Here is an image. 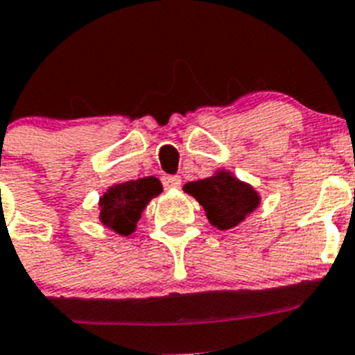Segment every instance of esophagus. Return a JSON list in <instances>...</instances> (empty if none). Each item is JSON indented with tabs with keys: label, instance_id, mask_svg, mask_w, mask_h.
<instances>
[{
	"label": "esophagus",
	"instance_id": "obj_1",
	"mask_svg": "<svg viewBox=\"0 0 355 355\" xmlns=\"http://www.w3.org/2000/svg\"><path fill=\"white\" fill-rule=\"evenodd\" d=\"M163 187L171 190V188H180L181 187V178L180 175H165L163 178Z\"/></svg>",
	"mask_w": 355,
	"mask_h": 355
}]
</instances>
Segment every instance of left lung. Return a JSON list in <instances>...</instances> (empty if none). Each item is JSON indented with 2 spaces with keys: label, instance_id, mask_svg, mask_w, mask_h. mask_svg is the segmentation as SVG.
Instances as JSON below:
<instances>
[{
  "label": "left lung",
  "instance_id": "left-lung-1",
  "mask_svg": "<svg viewBox=\"0 0 355 355\" xmlns=\"http://www.w3.org/2000/svg\"><path fill=\"white\" fill-rule=\"evenodd\" d=\"M183 188L184 192L199 200L209 224L220 231L245 220V216L259 206L258 192L225 171H218L206 180L187 183Z\"/></svg>",
  "mask_w": 355,
  "mask_h": 355
}]
</instances>
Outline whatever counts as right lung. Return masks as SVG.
<instances>
[{
	"label": "right lung",
	"mask_w": 355,
	"mask_h": 355,
	"mask_svg": "<svg viewBox=\"0 0 355 355\" xmlns=\"http://www.w3.org/2000/svg\"><path fill=\"white\" fill-rule=\"evenodd\" d=\"M159 180L149 175L137 181H126L110 187L99 199V220L122 236H130L140 215L153 197L162 193Z\"/></svg>",
	"instance_id": "add662e5"
}]
</instances>
